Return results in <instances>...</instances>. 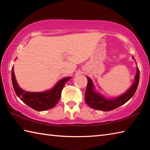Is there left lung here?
I'll return each mask as SVG.
<instances>
[{
	"mask_svg": "<svg viewBox=\"0 0 150 150\" xmlns=\"http://www.w3.org/2000/svg\"><path fill=\"white\" fill-rule=\"evenodd\" d=\"M133 59L134 57H132ZM139 69L137 68V73L135 77V81L128 90L124 94L116 98L107 99L101 94L97 93L94 90V85L91 79H88L87 88L85 93V101L89 106L95 110L100 111H111L125 104L131 98L137 89L139 82Z\"/></svg>",
	"mask_w": 150,
	"mask_h": 150,
	"instance_id": "obj_1",
	"label": "left lung"
}]
</instances>
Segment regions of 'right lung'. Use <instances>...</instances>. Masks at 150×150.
I'll use <instances>...</instances> for the list:
<instances>
[{"mask_svg": "<svg viewBox=\"0 0 150 150\" xmlns=\"http://www.w3.org/2000/svg\"><path fill=\"white\" fill-rule=\"evenodd\" d=\"M11 79L13 86L17 97L28 106L40 111L50 110L55 106L60 99L64 86L71 77L62 79L52 89L42 92H29L21 89L16 81L13 68H12Z\"/></svg>", "mask_w": 150, "mask_h": 150, "instance_id": "add662e5", "label": "right lung"}]
</instances>
